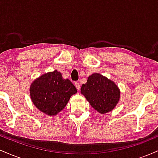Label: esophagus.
<instances>
[{"mask_svg": "<svg viewBox=\"0 0 158 158\" xmlns=\"http://www.w3.org/2000/svg\"><path fill=\"white\" fill-rule=\"evenodd\" d=\"M74 85H75L76 88H77V90H79L80 89V84H79V82H77V81H76L75 83H74Z\"/></svg>", "mask_w": 158, "mask_h": 158, "instance_id": "obj_1", "label": "esophagus"}]
</instances>
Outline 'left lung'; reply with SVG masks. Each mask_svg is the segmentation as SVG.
Here are the masks:
<instances>
[{
    "mask_svg": "<svg viewBox=\"0 0 158 158\" xmlns=\"http://www.w3.org/2000/svg\"><path fill=\"white\" fill-rule=\"evenodd\" d=\"M81 93L95 110L106 114L113 110L119 102L120 92L114 81L99 73H94L81 85Z\"/></svg>",
    "mask_w": 158,
    "mask_h": 158,
    "instance_id": "left-lung-1",
    "label": "left lung"
}]
</instances>
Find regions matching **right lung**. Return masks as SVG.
<instances>
[{"label": "right lung", "instance_id": "1", "mask_svg": "<svg viewBox=\"0 0 158 158\" xmlns=\"http://www.w3.org/2000/svg\"><path fill=\"white\" fill-rule=\"evenodd\" d=\"M30 97L38 109L50 116L56 115L66 106L77 88L60 72L45 73L35 79L30 87Z\"/></svg>", "mask_w": 158, "mask_h": 158}]
</instances>
